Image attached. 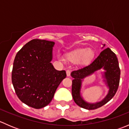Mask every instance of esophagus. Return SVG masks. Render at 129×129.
<instances>
[{"label":"esophagus","instance_id":"esophagus-1","mask_svg":"<svg viewBox=\"0 0 129 129\" xmlns=\"http://www.w3.org/2000/svg\"><path fill=\"white\" fill-rule=\"evenodd\" d=\"M66 74H67V77H69L70 75H71V71L70 70H67V71H66Z\"/></svg>","mask_w":129,"mask_h":129}]
</instances>
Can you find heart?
I'll list each match as a JSON object with an SVG mask.
<instances>
[{"label": "heart", "mask_w": 129, "mask_h": 129, "mask_svg": "<svg viewBox=\"0 0 129 129\" xmlns=\"http://www.w3.org/2000/svg\"><path fill=\"white\" fill-rule=\"evenodd\" d=\"M93 52L91 49H78L69 54V59L72 61H76L81 58L84 62H87L93 56Z\"/></svg>", "instance_id": "1"}]
</instances>
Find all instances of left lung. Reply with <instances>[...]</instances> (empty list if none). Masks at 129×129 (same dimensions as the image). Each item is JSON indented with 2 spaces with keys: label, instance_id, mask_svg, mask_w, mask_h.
Instances as JSON below:
<instances>
[{
  "label": "left lung",
  "instance_id": "left-lung-1",
  "mask_svg": "<svg viewBox=\"0 0 129 129\" xmlns=\"http://www.w3.org/2000/svg\"><path fill=\"white\" fill-rule=\"evenodd\" d=\"M104 46L105 44L104 45ZM101 68L106 71L103 76L105 79V81L109 89V92L101 102L95 104L88 103L83 99L80 95L81 81L85 77ZM120 75V70L117 57L109 48H107L102 50L99 55L88 66L71 72V75L74 78L72 85V94L74 102L79 107L87 110H93L103 106L115 95L119 87Z\"/></svg>",
  "mask_w": 129,
  "mask_h": 129
}]
</instances>
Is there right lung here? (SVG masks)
Wrapping results in <instances>:
<instances>
[{"label": "right lung", "mask_w": 129, "mask_h": 129, "mask_svg": "<svg viewBox=\"0 0 129 129\" xmlns=\"http://www.w3.org/2000/svg\"><path fill=\"white\" fill-rule=\"evenodd\" d=\"M55 43L36 39L25 44L15 55L12 82L19 99L34 109L47 105L56 89L66 77L65 71L52 64Z\"/></svg>", "instance_id": "1"}]
</instances>
